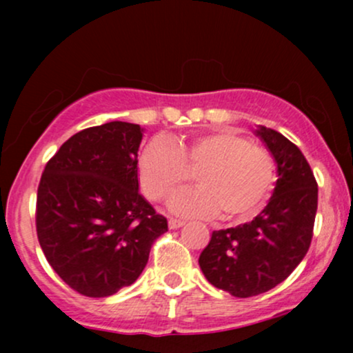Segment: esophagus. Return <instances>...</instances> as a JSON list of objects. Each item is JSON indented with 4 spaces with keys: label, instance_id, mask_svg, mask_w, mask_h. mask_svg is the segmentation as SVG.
I'll use <instances>...</instances> for the list:
<instances>
[{
    "label": "esophagus",
    "instance_id": "1",
    "mask_svg": "<svg viewBox=\"0 0 353 353\" xmlns=\"http://www.w3.org/2000/svg\"><path fill=\"white\" fill-rule=\"evenodd\" d=\"M184 224H185V221H182V219H177V217L169 219V228L171 229H179Z\"/></svg>",
    "mask_w": 353,
    "mask_h": 353
}]
</instances>
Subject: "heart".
Wrapping results in <instances>:
<instances>
[{
  "mask_svg": "<svg viewBox=\"0 0 353 353\" xmlns=\"http://www.w3.org/2000/svg\"><path fill=\"white\" fill-rule=\"evenodd\" d=\"M196 171L197 188L185 189L171 199L181 214L222 221H244L264 204L275 181V164L267 149L229 129L199 134L189 143L154 137L137 159L143 192L161 202Z\"/></svg>",
  "mask_w": 353,
  "mask_h": 353,
  "instance_id": "obj_1",
  "label": "heart"
}]
</instances>
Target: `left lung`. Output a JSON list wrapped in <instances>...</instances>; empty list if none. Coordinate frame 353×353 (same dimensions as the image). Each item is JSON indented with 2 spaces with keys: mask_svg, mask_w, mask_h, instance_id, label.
<instances>
[{
  "mask_svg": "<svg viewBox=\"0 0 353 353\" xmlns=\"http://www.w3.org/2000/svg\"><path fill=\"white\" fill-rule=\"evenodd\" d=\"M277 163V182L264 210L237 228L214 230L201 252L205 279L234 297H254L285 281L309 250L319 189L301 149L274 129L261 125Z\"/></svg>",
  "mask_w": 353,
  "mask_h": 353,
  "instance_id": "8db88e82",
  "label": "left lung"
}]
</instances>
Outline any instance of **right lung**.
<instances>
[{
    "instance_id": "add662e5",
    "label": "right lung",
    "mask_w": 353,
    "mask_h": 353,
    "mask_svg": "<svg viewBox=\"0 0 353 353\" xmlns=\"http://www.w3.org/2000/svg\"><path fill=\"white\" fill-rule=\"evenodd\" d=\"M139 124L83 129L48 161L36 197L46 261L72 290L109 297L136 282L168 219L139 194Z\"/></svg>"
}]
</instances>
